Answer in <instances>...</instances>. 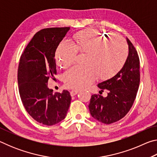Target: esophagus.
Returning a JSON list of instances; mask_svg holds the SVG:
<instances>
[{
  "label": "esophagus",
  "instance_id": "obj_1",
  "mask_svg": "<svg viewBox=\"0 0 157 157\" xmlns=\"http://www.w3.org/2000/svg\"><path fill=\"white\" fill-rule=\"evenodd\" d=\"M79 92V90H77V89H73L72 90V91H71V95H72V96H73V95H75L78 93Z\"/></svg>",
  "mask_w": 157,
  "mask_h": 157
}]
</instances>
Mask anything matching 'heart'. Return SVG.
<instances>
[{
  "label": "heart",
  "instance_id": "obj_1",
  "mask_svg": "<svg viewBox=\"0 0 157 157\" xmlns=\"http://www.w3.org/2000/svg\"><path fill=\"white\" fill-rule=\"evenodd\" d=\"M86 54V66H73L63 75L66 86L72 89L88 86L96 79H106L118 72L128 57V48L121 36L106 35L100 31L86 30L78 33L73 44L60 42L56 51L57 64L67 68L75 63L78 54Z\"/></svg>",
  "mask_w": 157,
  "mask_h": 157
}]
</instances>
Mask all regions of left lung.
<instances>
[{
	"label": "left lung",
	"mask_w": 157,
	"mask_h": 157,
	"mask_svg": "<svg viewBox=\"0 0 157 157\" xmlns=\"http://www.w3.org/2000/svg\"><path fill=\"white\" fill-rule=\"evenodd\" d=\"M129 55L121 70L113 78L98 84L107 96L92 95L89 108L94 118L104 124L120 121L132 108L140 84V60L134 45L127 39Z\"/></svg>",
	"instance_id": "1"
}]
</instances>
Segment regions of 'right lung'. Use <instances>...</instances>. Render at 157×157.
<instances>
[{
	"label": "right lung",
	"instance_id": "add662e5",
	"mask_svg": "<svg viewBox=\"0 0 157 157\" xmlns=\"http://www.w3.org/2000/svg\"><path fill=\"white\" fill-rule=\"evenodd\" d=\"M69 27L49 28L34 34L21 55L18 68V91L25 110L46 125L65 118L70 107V93H53L48 88L50 78L57 74L55 52Z\"/></svg>",
	"mask_w": 157,
	"mask_h": 157
}]
</instances>
